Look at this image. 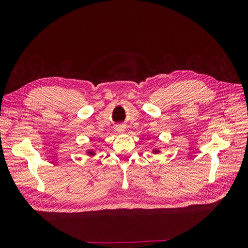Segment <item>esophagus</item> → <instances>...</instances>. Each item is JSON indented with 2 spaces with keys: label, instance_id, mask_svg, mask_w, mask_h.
<instances>
[{
  "label": "esophagus",
  "instance_id": "obj_1",
  "mask_svg": "<svg viewBox=\"0 0 248 248\" xmlns=\"http://www.w3.org/2000/svg\"><path fill=\"white\" fill-rule=\"evenodd\" d=\"M117 130L118 132H124L125 131V127L123 125H120L117 127Z\"/></svg>",
  "mask_w": 248,
  "mask_h": 248
}]
</instances>
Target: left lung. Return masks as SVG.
<instances>
[{"label":"left lung","mask_w":248,"mask_h":248,"mask_svg":"<svg viewBox=\"0 0 248 248\" xmlns=\"http://www.w3.org/2000/svg\"><path fill=\"white\" fill-rule=\"evenodd\" d=\"M153 152H154V153H158V152H159V150H157V149H154V150H153Z\"/></svg>","instance_id":"8db88e82"}]
</instances>
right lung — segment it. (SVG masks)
Instances as JSON below:
<instances>
[{"label": "right lung", "instance_id": "right-lung-1", "mask_svg": "<svg viewBox=\"0 0 248 248\" xmlns=\"http://www.w3.org/2000/svg\"><path fill=\"white\" fill-rule=\"evenodd\" d=\"M87 154H89V155H91V156H93V155L95 154V152H94V151H92V150H89V151L87 152Z\"/></svg>", "mask_w": 248, "mask_h": 248}]
</instances>
